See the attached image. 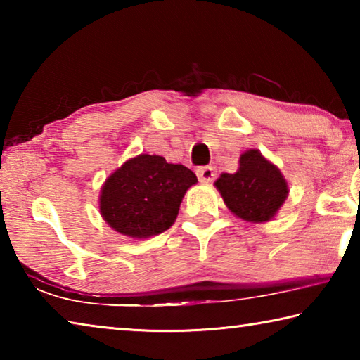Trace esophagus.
I'll list each match as a JSON object with an SVG mask.
<instances>
[{
  "label": "esophagus",
  "mask_w": 360,
  "mask_h": 360,
  "mask_svg": "<svg viewBox=\"0 0 360 360\" xmlns=\"http://www.w3.org/2000/svg\"><path fill=\"white\" fill-rule=\"evenodd\" d=\"M197 176L202 182H212L216 178V172L212 167H202L197 169Z\"/></svg>",
  "instance_id": "esophagus-1"
}]
</instances>
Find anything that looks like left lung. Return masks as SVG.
<instances>
[{
    "label": "left lung",
    "instance_id": "1",
    "mask_svg": "<svg viewBox=\"0 0 360 360\" xmlns=\"http://www.w3.org/2000/svg\"><path fill=\"white\" fill-rule=\"evenodd\" d=\"M214 186L235 216L254 224L275 217L289 193L288 182L279 168L257 149L241 154L236 173H222Z\"/></svg>",
    "mask_w": 360,
    "mask_h": 360
}]
</instances>
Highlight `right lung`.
Here are the masks:
<instances>
[{"mask_svg":"<svg viewBox=\"0 0 360 360\" xmlns=\"http://www.w3.org/2000/svg\"><path fill=\"white\" fill-rule=\"evenodd\" d=\"M197 176L160 155L141 154L115 169L101 187L100 212L120 235L149 238L168 230Z\"/></svg>","mask_w":360,"mask_h":360,"instance_id":"obj_1","label":"right lung"}]
</instances>
